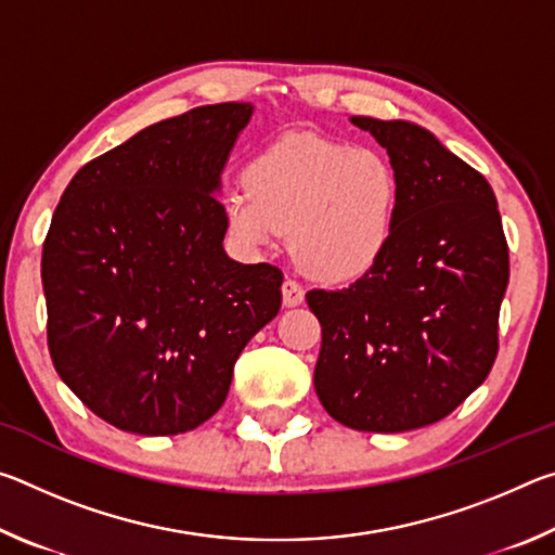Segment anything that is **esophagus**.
<instances>
[{"instance_id": "obj_1", "label": "esophagus", "mask_w": 555, "mask_h": 555, "mask_svg": "<svg viewBox=\"0 0 555 555\" xmlns=\"http://www.w3.org/2000/svg\"><path fill=\"white\" fill-rule=\"evenodd\" d=\"M281 296H284V306L286 308H296V306L304 304L306 291H304V286L296 284L294 279H286L284 286H281Z\"/></svg>"}]
</instances>
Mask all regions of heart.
I'll use <instances>...</instances> for the list:
<instances>
[{"label": "heart", "instance_id": "b5f03b06", "mask_svg": "<svg viewBox=\"0 0 555 555\" xmlns=\"http://www.w3.org/2000/svg\"><path fill=\"white\" fill-rule=\"evenodd\" d=\"M399 205L401 178L387 154L291 134L247 166L244 188L224 198V218L247 249L291 232V255L308 276L347 284L387 255Z\"/></svg>", "mask_w": 555, "mask_h": 555}]
</instances>
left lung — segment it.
<instances>
[{"instance_id": "obj_1", "label": "left lung", "mask_w": 555, "mask_h": 555, "mask_svg": "<svg viewBox=\"0 0 555 555\" xmlns=\"http://www.w3.org/2000/svg\"><path fill=\"white\" fill-rule=\"evenodd\" d=\"M401 178L387 255L340 291H308L323 327L315 393L343 426L401 434L436 424L490 374L509 249L490 183L428 129L350 117Z\"/></svg>"}]
</instances>
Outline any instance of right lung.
<instances>
[{"label":"right lung","mask_w":555,"mask_h":555,"mask_svg":"<svg viewBox=\"0 0 555 555\" xmlns=\"http://www.w3.org/2000/svg\"><path fill=\"white\" fill-rule=\"evenodd\" d=\"M251 102L149 125L73 176L43 242L49 350L68 389L139 436L205 424L281 308V271L222 247V171Z\"/></svg>","instance_id":"obj_1"}]
</instances>
